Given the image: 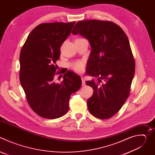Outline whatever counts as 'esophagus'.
I'll return each instance as SVG.
<instances>
[{"instance_id": "1", "label": "esophagus", "mask_w": 155, "mask_h": 155, "mask_svg": "<svg viewBox=\"0 0 155 155\" xmlns=\"http://www.w3.org/2000/svg\"><path fill=\"white\" fill-rule=\"evenodd\" d=\"M81 80H82V86H84L86 85V83H85V80L84 77H81Z\"/></svg>"}]
</instances>
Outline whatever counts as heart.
I'll use <instances>...</instances> for the list:
<instances>
[{
  "label": "heart",
  "mask_w": 155,
  "mask_h": 155,
  "mask_svg": "<svg viewBox=\"0 0 155 155\" xmlns=\"http://www.w3.org/2000/svg\"><path fill=\"white\" fill-rule=\"evenodd\" d=\"M72 68L77 72H80L83 71L84 68V62L81 61H77L71 64Z\"/></svg>",
  "instance_id": "1"
}]
</instances>
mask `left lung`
<instances>
[{
    "label": "left lung",
    "instance_id": "8db88e82",
    "mask_svg": "<svg viewBox=\"0 0 155 155\" xmlns=\"http://www.w3.org/2000/svg\"><path fill=\"white\" fill-rule=\"evenodd\" d=\"M72 34L86 38L91 48L86 74L98 81H86L94 90L87 108L97 118H111L127 100L135 73L128 38L113 22L94 19L78 21Z\"/></svg>",
    "mask_w": 155,
    "mask_h": 155
}]
</instances>
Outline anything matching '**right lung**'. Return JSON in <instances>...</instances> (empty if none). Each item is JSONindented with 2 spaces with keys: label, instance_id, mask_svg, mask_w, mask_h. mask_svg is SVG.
I'll return each mask as SVG.
<instances>
[{
  "label": "right lung",
  "instance_id": "obj_1",
  "mask_svg": "<svg viewBox=\"0 0 155 155\" xmlns=\"http://www.w3.org/2000/svg\"><path fill=\"white\" fill-rule=\"evenodd\" d=\"M75 22L43 23L28 35L19 56L21 84L33 111L41 117L56 119L69 108L72 93L81 86V77L71 71L55 81L60 47L70 35Z\"/></svg>",
  "mask_w": 155,
  "mask_h": 155
}]
</instances>
